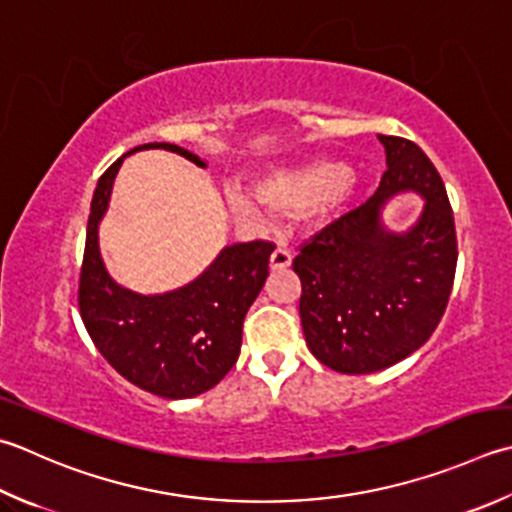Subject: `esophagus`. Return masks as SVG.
I'll return each mask as SVG.
<instances>
[{
    "mask_svg": "<svg viewBox=\"0 0 512 512\" xmlns=\"http://www.w3.org/2000/svg\"><path fill=\"white\" fill-rule=\"evenodd\" d=\"M290 262H293V255H290V250L286 246H277L275 253L270 255V268H275V270L288 268Z\"/></svg>",
    "mask_w": 512,
    "mask_h": 512,
    "instance_id": "obj_1",
    "label": "esophagus"
}]
</instances>
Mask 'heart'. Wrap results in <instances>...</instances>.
<instances>
[{
    "instance_id": "obj_1",
    "label": "heart",
    "mask_w": 512,
    "mask_h": 512,
    "mask_svg": "<svg viewBox=\"0 0 512 512\" xmlns=\"http://www.w3.org/2000/svg\"><path fill=\"white\" fill-rule=\"evenodd\" d=\"M257 197L282 213H299L310 208L319 217H330L342 210L353 193L348 166L339 162H313L295 170H284L257 184ZM237 210H253L244 195H233Z\"/></svg>"
}]
</instances>
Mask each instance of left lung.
<instances>
[{"instance_id": "left-lung-1", "label": "left lung", "mask_w": 512, "mask_h": 512, "mask_svg": "<svg viewBox=\"0 0 512 512\" xmlns=\"http://www.w3.org/2000/svg\"><path fill=\"white\" fill-rule=\"evenodd\" d=\"M386 166L377 193L299 246V317L319 362L344 375L377 373L422 348L448 306L457 268L453 208L424 150L377 135ZM402 189L427 199L408 234H388L381 206Z\"/></svg>"}]
</instances>
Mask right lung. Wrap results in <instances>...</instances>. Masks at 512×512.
Returning a JSON list of instances; mask_svg holds the SVG:
<instances>
[{"label":"right lung","instance_id":"right-lung-1","mask_svg":"<svg viewBox=\"0 0 512 512\" xmlns=\"http://www.w3.org/2000/svg\"><path fill=\"white\" fill-rule=\"evenodd\" d=\"M164 148L197 166V155L175 144H144L130 150ZM126 153V155H130ZM122 155L99 177L86 228L79 273V315L106 362L130 384L166 399H186L222 382L242 348L244 317L268 277L273 242L255 239L226 246L195 282L173 293L137 295L106 273L97 244Z\"/></svg>","mask_w":512,"mask_h":512}]
</instances>
